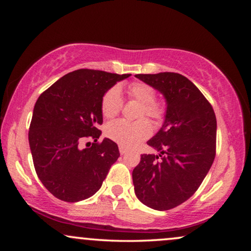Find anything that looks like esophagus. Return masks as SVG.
Masks as SVG:
<instances>
[{"label": "esophagus", "mask_w": 251, "mask_h": 251, "mask_svg": "<svg viewBox=\"0 0 251 251\" xmlns=\"http://www.w3.org/2000/svg\"><path fill=\"white\" fill-rule=\"evenodd\" d=\"M120 152H121V155H124V154H126V152H127V148H126V147H124V146L120 145Z\"/></svg>", "instance_id": "1"}]
</instances>
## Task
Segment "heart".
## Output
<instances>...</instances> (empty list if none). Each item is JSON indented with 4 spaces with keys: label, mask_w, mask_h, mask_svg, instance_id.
I'll list each match as a JSON object with an SVG mask.
<instances>
[{
    "label": "heart",
    "mask_w": 251,
    "mask_h": 251,
    "mask_svg": "<svg viewBox=\"0 0 251 251\" xmlns=\"http://www.w3.org/2000/svg\"><path fill=\"white\" fill-rule=\"evenodd\" d=\"M130 99L143 104L141 116L146 115L154 120H160L164 109L159 103L155 101L156 93L154 88L144 83H134L127 88ZM123 106L120 90L117 87L110 88L106 92L100 103L101 114L105 118L115 117ZM152 131L151 123L146 120L137 122H127L118 120L109 123L106 126L105 133L107 137L124 147H134L150 137Z\"/></svg>",
    "instance_id": "1"
}]
</instances>
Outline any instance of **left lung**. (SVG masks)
<instances>
[{
  "label": "left lung",
  "mask_w": 251,
  "mask_h": 251,
  "mask_svg": "<svg viewBox=\"0 0 251 251\" xmlns=\"http://www.w3.org/2000/svg\"><path fill=\"white\" fill-rule=\"evenodd\" d=\"M166 100L165 121L147 145L158 155L144 154L133 171L135 194L155 210L179 206L198 189L216 154L217 121L201 92L178 73L137 74Z\"/></svg>",
  "instance_id": "left-lung-1"
}]
</instances>
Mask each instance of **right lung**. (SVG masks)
Returning <instances> with one entry per match:
<instances>
[{
	"label": "right lung",
	"mask_w": 251,
	"mask_h": 251,
	"mask_svg": "<svg viewBox=\"0 0 251 251\" xmlns=\"http://www.w3.org/2000/svg\"><path fill=\"white\" fill-rule=\"evenodd\" d=\"M130 74L77 70L42 93L33 109L28 143L42 184L61 201L77 202L101 187L120 157L116 143H96L103 124L100 103L109 88ZM95 143L81 147L85 138Z\"/></svg>",
	"instance_id": "add662e5"
}]
</instances>
